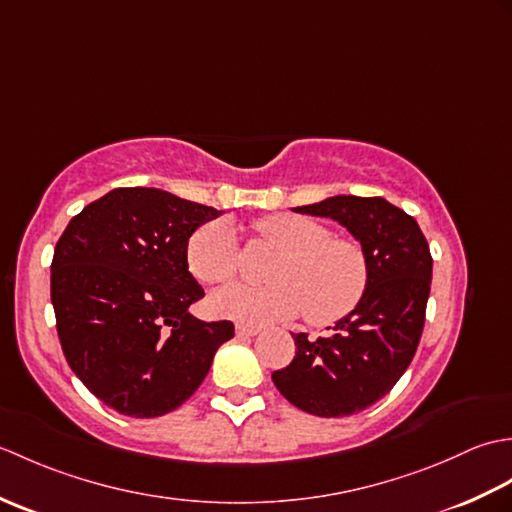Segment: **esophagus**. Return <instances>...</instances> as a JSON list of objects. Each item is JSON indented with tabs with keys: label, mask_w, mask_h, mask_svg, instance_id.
<instances>
[{
	"label": "esophagus",
	"mask_w": 512,
	"mask_h": 512,
	"mask_svg": "<svg viewBox=\"0 0 512 512\" xmlns=\"http://www.w3.org/2000/svg\"><path fill=\"white\" fill-rule=\"evenodd\" d=\"M235 334H237V336H242V339H244V336L248 339V336H257V334H259V328H257V325L237 323V325H235Z\"/></svg>",
	"instance_id": "1"
}]
</instances>
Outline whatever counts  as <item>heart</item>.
<instances>
[{
    "label": "heart",
    "mask_w": 512,
    "mask_h": 512,
    "mask_svg": "<svg viewBox=\"0 0 512 512\" xmlns=\"http://www.w3.org/2000/svg\"><path fill=\"white\" fill-rule=\"evenodd\" d=\"M257 237L279 250L266 270V286H233L215 292L209 306L217 317L242 323L295 319L306 312L312 325H332L361 303L369 284L363 246L332 237L317 220L273 213L255 222ZM187 266L206 286H226L237 275L235 228L215 220L189 237Z\"/></svg>",
    "instance_id": "1"
}]
</instances>
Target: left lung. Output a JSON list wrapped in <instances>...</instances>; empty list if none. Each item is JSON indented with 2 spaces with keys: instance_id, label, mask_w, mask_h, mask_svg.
I'll return each mask as SVG.
<instances>
[{
  "instance_id": "8db88e82",
  "label": "left lung",
  "mask_w": 512,
  "mask_h": 512,
  "mask_svg": "<svg viewBox=\"0 0 512 512\" xmlns=\"http://www.w3.org/2000/svg\"><path fill=\"white\" fill-rule=\"evenodd\" d=\"M292 211L345 226L365 250L369 284L332 334L292 336L295 358L273 372V383L312 416H352L383 398L418 350L431 290L429 244L418 222L385 198L332 195Z\"/></svg>"
}]
</instances>
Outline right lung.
I'll list each match as a JSON object with an SVG mask.
<instances>
[{
  "label": "right lung",
  "instance_id": "right-lung-1",
  "mask_svg": "<svg viewBox=\"0 0 512 512\" xmlns=\"http://www.w3.org/2000/svg\"><path fill=\"white\" fill-rule=\"evenodd\" d=\"M222 211L154 187L114 189L74 215L52 257L65 361L107 407L158 418L193 396L231 321L189 312L204 297L189 237Z\"/></svg>",
  "mask_w": 512,
  "mask_h": 512
}]
</instances>
